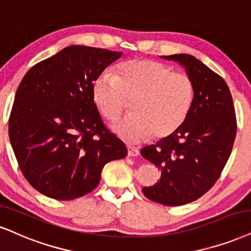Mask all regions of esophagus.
Wrapping results in <instances>:
<instances>
[{
  "mask_svg": "<svg viewBox=\"0 0 251 251\" xmlns=\"http://www.w3.org/2000/svg\"><path fill=\"white\" fill-rule=\"evenodd\" d=\"M140 154V150L137 149V148H134V147H128V156L130 157H136Z\"/></svg>",
  "mask_w": 251,
  "mask_h": 251,
  "instance_id": "34e87169",
  "label": "esophagus"
}]
</instances>
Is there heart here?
Segmentation results:
<instances>
[{"mask_svg":"<svg viewBox=\"0 0 251 251\" xmlns=\"http://www.w3.org/2000/svg\"><path fill=\"white\" fill-rule=\"evenodd\" d=\"M93 99L102 115L116 122L134 101V115L114 126L123 140H157L175 134L186 121L194 101V83L187 74L151 59H132L117 67L116 75L102 73L93 85Z\"/></svg>","mask_w":251,"mask_h":251,"instance_id":"obj_1","label":"heart"}]
</instances>
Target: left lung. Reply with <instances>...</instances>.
<instances>
[{
    "instance_id": "1",
    "label": "left lung",
    "mask_w": 251,
    "mask_h": 251,
    "mask_svg": "<svg viewBox=\"0 0 251 251\" xmlns=\"http://www.w3.org/2000/svg\"><path fill=\"white\" fill-rule=\"evenodd\" d=\"M184 67L194 83V101L186 121L175 134L141 150L160 170L144 196L165 206L199 199L220 177L229 158L236 116L230 91L219 74L191 54L163 55Z\"/></svg>"
}]
</instances>
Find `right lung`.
Returning a JSON list of instances; mask_svg holds the SVG:
<instances>
[{"mask_svg":"<svg viewBox=\"0 0 251 251\" xmlns=\"http://www.w3.org/2000/svg\"><path fill=\"white\" fill-rule=\"evenodd\" d=\"M121 55L67 46L22 79L9 117V138L24 177L44 196H85L98 186L108 162L128 153L104 126L93 99L94 81Z\"/></svg>","mask_w":251,"mask_h":251,"instance_id":"add662e5","label":"right lung"}]
</instances>
